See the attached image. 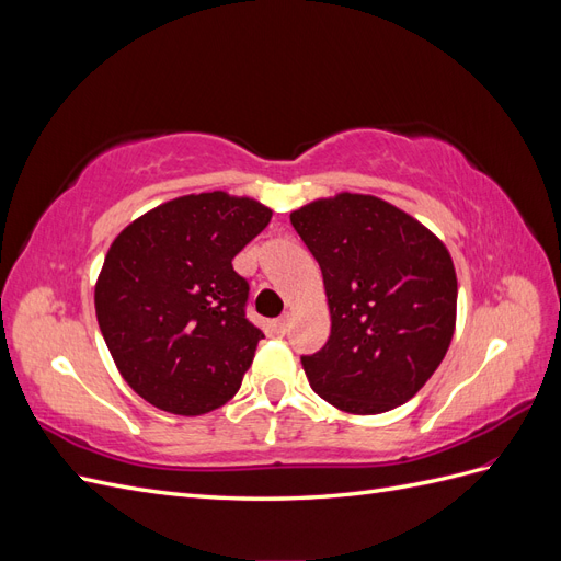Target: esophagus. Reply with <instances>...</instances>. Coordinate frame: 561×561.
<instances>
[{
	"instance_id": "esophagus-1",
	"label": "esophagus",
	"mask_w": 561,
	"mask_h": 561,
	"mask_svg": "<svg viewBox=\"0 0 561 561\" xmlns=\"http://www.w3.org/2000/svg\"><path fill=\"white\" fill-rule=\"evenodd\" d=\"M276 328H278V332H287L290 330V313H283L278 320H276Z\"/></svg>"
}]
</instances>
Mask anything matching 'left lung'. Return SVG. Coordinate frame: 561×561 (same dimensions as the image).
<instances>
[{"label": "left lung", "mask_w": 561, "mask_h": 561, "mask_svg": "<svg viewBox=\"0 0 561 561\" xmlns=\"http://www.w3.org/2000/svg\"><path fill=\"white\" fill-rule=\"evenodd\" d=\"M322 271L332 330L301 355L316 393L351 414H381L416 396L443 363L456 322L447 248L377 196L339 194L290 215Z\"/></svg>", "instance_id": "8db88e82"}]
</instances>
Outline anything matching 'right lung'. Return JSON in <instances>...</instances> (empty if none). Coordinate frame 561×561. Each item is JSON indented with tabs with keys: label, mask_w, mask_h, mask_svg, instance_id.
Returning a JSON list of instances; mask_svg holds the SVG:
<instances>
[{
	"label": "right lung",
	"mask_w": 561,
	"mask_h": 561,
	"mask_svg": "<svg viewBox=\"0 0 561 561\" xmlns=\"http://www.w3.org/2000/svg\"><path fill=\"white\" fill-rule=\"evenodd\" d=\"M271 219L252 198L192 194L116 236L95 285L100 332L126 383L180 416L208 414L241 388L262 330L231 260Z\"/></svg>",
	"instance_id": "add662e5"
}]
</instances>
